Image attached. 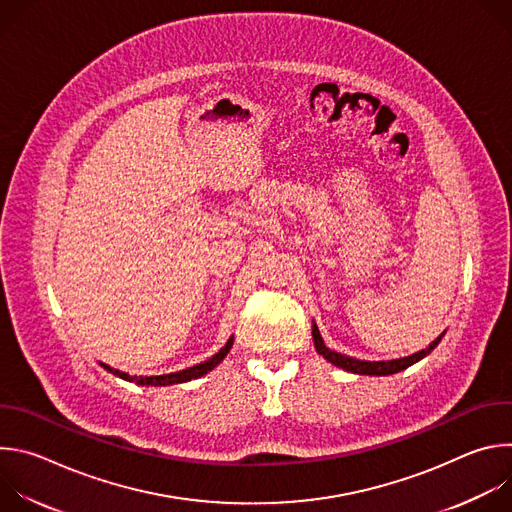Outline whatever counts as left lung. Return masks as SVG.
I'll use <instances>...</instances> for the list:
<instances>
[{
  "label": "left lung",
  "mask_w": 512,
  "mask_h": 512,
  "mask_svg": "<svg viewBox=\"0 0 512 512\" xmlns=\"http://www.w3.org/2000/svg\"><path fill=\"white\" fill-rule=\"evenodd\" d=\"M446 332H442L440 336H437L427 348L415 352V354H409V356H403V358H393V360H360V358H352V356H346V354H340L336 350H330L326 344H324V338L316 326V322H312V338H314V346L318 350V354H322L328 362H332L334 367L346 371V373H354V375H369V377H387V375H395L399 371H405L407 367H411V364L419 362L421 358H425L437 344H440V340L444 338Z\"/></svg>",
  "instance_id": "obj_1"
}]
</instances>
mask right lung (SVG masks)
Instances as JSON below:
<instances>
[{"label": "right lung", "instance_id": "1", "mask_svg": "<svg viewBox=\"0 0 512 512\" xmlns=\"http://www.w3.org/2000/svg\"><path fill=\"white\" fill-rule=\"evenodd\" d=\"M233 340H235V336H231V338L227 340V344H225L221 350H218L216 354H212L208 360H204V362H200V364H194V367H188V369H184V371L170 373V375L131 377V375H127V373H121V371H117V369H111L109 364H105V362H99V364H101V367H103L105 371L113 373L115 377H119V379H123V381H129V383H135V385H141V387H168V385L186 383V381H192V379H198V377L210 373V371L216 367V364H221V362L225 360V356H227L229 350L233 348Z\"/></svg>", "mask_w": 512, "mask_h": 512}]
</instances>
